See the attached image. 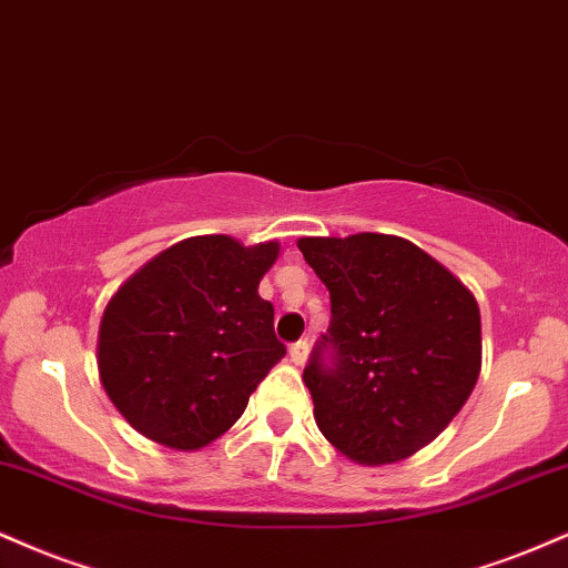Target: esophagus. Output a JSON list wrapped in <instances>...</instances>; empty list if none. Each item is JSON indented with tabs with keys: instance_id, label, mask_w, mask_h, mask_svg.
I'll return each instance as SVG.
<instances>
[{
	"instance_id": "34e87169",
	"label": "esophagus",
	"mask_w": 568,
	"mask_h": 568,
	"mask_svg": "<svg viewBox=\"0 0 568 568\" xmlns=\"http://www.w3.org/2000/svg\"><path fill=\"white\" fill-rule=\"evenodd\" d=\"M290 358L295 366H303L308 362V339H297V343L290 348Z\"/></svg>"
}]
</instances>
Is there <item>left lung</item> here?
<instances>
[{"instance_id": "8db88e82", "label": "left lung", "mask_w": 568, "mask_h": 568, "mask_svg": "<svg viewBox=\"0 0 568 568\" xmlns=\"http://www.w3.org/2000/svg\"><path fill=\"white\" fill-rule=\"evenodd\" d=\"M297 246L332 300L329 329L303 372L318 430L358 465L412 457L476 388V297L402 236H308Z\"/></svg>"}]
</instances>
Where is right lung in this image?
Returning <instances> with one entry per match:
<instances>
[{
	"mask_svg": "<svg viewBox=\"0 0 568 568\" xmlns=\"http://www.w3.org/2000/svg\"><path fill=\"white\" fill-rule=\"evenodd\" d=\"M276 257L278 242L191 236L119 286L100 318L98 372L132 428L189 452L244 415L286 353L257 295Z\"/></svg>",
	"mask_w": 568,
	"mask_h": 568,
	"instance_id": "1",
	"label": "right lung"
}]
</instances>
